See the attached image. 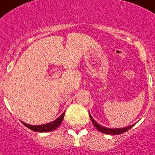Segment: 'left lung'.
Instances as JSON below:
<instances>
[{"mask_svg": "<svg viewBox=\"0 0 155 155\" xmlns=\"http://www.w3.org/2000/svg\"><path fill=\"white\" fill-rule=\"evenodd\" d=\"M89 115H90V118H91V120L92 123H93V124L94 125V127H95V128L99 131V132H102V133L108 134V135H120V134H122V133H124V132H127L128 130H129L130 128L135 125V124H132V125L128 126V127H124V128H106V127H104V126L101 125V124H99L98 123H97V122L93 119V117H92L91 115L90 114V113H89Z\"/></svg>", "mask_w": 155, "mask_h": 155, "instance_id": "8db88e82", "label": "left lung"}]
</instances>
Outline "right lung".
Instances as JSON below:
<instances>
[{
  "instance_id": "1",
  "label": "right lung",
  "mask_w": 155,
  "mask_h": 155,
  "mask_svg": "<svg viewBox=\"0 0 155 155\" xmlns=\"http://www.w3.org/2000/svg\"><path fill=\"white\" fill-rule=\"evenodd\" d=\"M64 112L59 117L57 118L55 120L50 122V123H47V124H41V125H31V124H26L24 122L22 121L24 125L28 128L29 129L32 130V131H35V132H51L55 130L56 128H58L60 126V124H61L62 120L64 119Z\"/></svg>"
}]
</instances>
